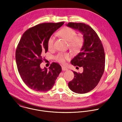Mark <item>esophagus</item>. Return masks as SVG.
<instances>
[{
  "label": "esophagus",
  "instance_id": "esophagus-1",
  "mask_svg": "<svg viewBox=\"0 0 122 122\" xmlns=\"http://www.w3.org/2000/svg\"><path fill=\"white\" fill-rule=\"evenodd\" d=\"M62 71H66L68 70V69L64 66H62Z\"/></svg>",
  "mask_w": 122,
  "mask_h": 122
}]
</instances>
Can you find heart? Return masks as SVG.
Returning <instances> with one entry per match:
<instances>
[{"instance_id": "obj_1", "label": "heart", "mask_w": 122, "mask_h": 122, "mask_svg": "<svg viewBox=\"0 0 122 122\" xmlns=\"http://www.w3.org/2000/svg\"><path fill=\"white\" fill-rule=\"evenodd\" d=\"M76 31L68 26H65L62 28L59 32L58 35L68 41L69 47L71 50L74 52H78L82 48L84 43V38L82 35H76ZM54 45V37L50 36L47 42V46L48 49L53 48ZM56 60L61 63L64 64L66 60L70 59V56L67 54L59 53L56 57Z\"/></svg>"}]
</instances>
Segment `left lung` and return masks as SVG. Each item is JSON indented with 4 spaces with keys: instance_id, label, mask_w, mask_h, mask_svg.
I'll use <instances>...</instances> for the list:
<instances>
[{
    "instance_id": "left-lung-1",
    "label": "left lung",
    "mask_w": 122,
    "mask_h": 122,
    "mask_svg": "<svg viewBox=\"0 0 122 122\" xmlns=\"http://www.w3.org/2000/svg\"><path fill=\"white\" fill-rule=\"evenodd\" d=\"M67 25L84 35V43L80 52L71 61L74 66L83 67L82 73L73 71L74 79L68 86L73 92L85 94L94 89L105 71V54L102 42L95 31L82 23L69 22Z\"/></svg>"
}]
</instances>
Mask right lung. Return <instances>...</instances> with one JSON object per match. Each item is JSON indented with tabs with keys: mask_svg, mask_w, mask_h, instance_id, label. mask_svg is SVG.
Instances as JSON below:
<instances>
[{
	"mask_svg": "<svg viewBox=\"0 0 122 122\" xmlns=\"http://www.w3.org/2000/svg\"><path fill=\"white\" fill-rule=\"evenodd\" d=\"M64 22L45 23L29 28L23 34L15 50V60L20 76L30 89L39 92L50 90L62 71L60 65L52 63L49 68L42 69V54L48 51L50 36Z\"/></svg>",
	"mask_w": 122,
	"mask_h": 122,
	"instance_id": "1",
	"label": "right lung"
}]
</instances>
